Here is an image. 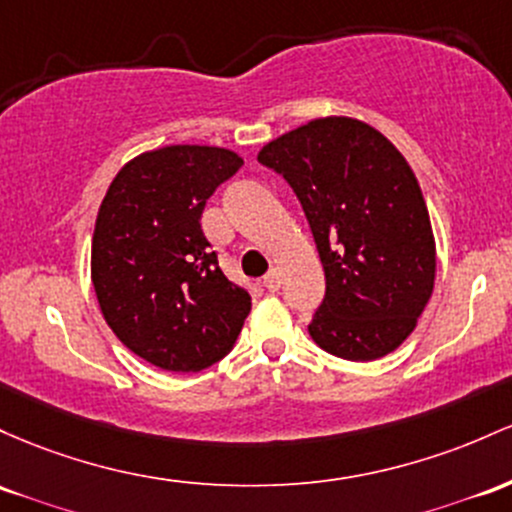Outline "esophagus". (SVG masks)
<instances>
[{
	"instance_id": "obj_1",
	"label": "esophagus",
	"mask_w": 512,
	"mask_h": 512,
	"mask_svg": "<svg viewBox=\"0 0 512 512\" xmlns=\"http://www.w3.org/2000/svg\"><path fill=\"white\" fill-rule=\"evenodd\" d=\"M267 286V291H279V286H282V279H279V272L277 269H269L265 282H262Z\"/></svg>"
}]
</instances>
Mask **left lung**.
<instances>
[{
  "label": "left lung",
  "mask_w": 512,
  "mask_h": 512,
  "mask_svg": "<svg viewBox=\"0 0 512 512\" xmlns=\"http://www.w3.org/2000/svg\"><path fill=\"white\" fill-rule=\"evenodd\" d=\"M257 160L299 196L325 272L308 333L330 355L372 362L413 333L435 286V238L406 157L369 123L325 116Z\"/></svg>",
  "instance_id": "obj_1"
}]
</instances>
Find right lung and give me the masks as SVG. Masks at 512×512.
I'll list each match as a JSON object with an SVG mask.
<instances>
[{"instance_id":"obj_1","label":"right lung","mask_w":512,"mask_h":512,"mask_svg":"<svg viewBox=\"0 0 512 512\" xmlns=\"http://www.w3.org/2000/svg\"><path fill=\"white\" fill-rule=\"evenodd\" d=\"M243 167L213 145H167L121 167L101 201L92 284L104 320L133 355L201 372L233 350L250 294L218 267L201 230L206 199Z\"/></svg>"}]
</instances>
